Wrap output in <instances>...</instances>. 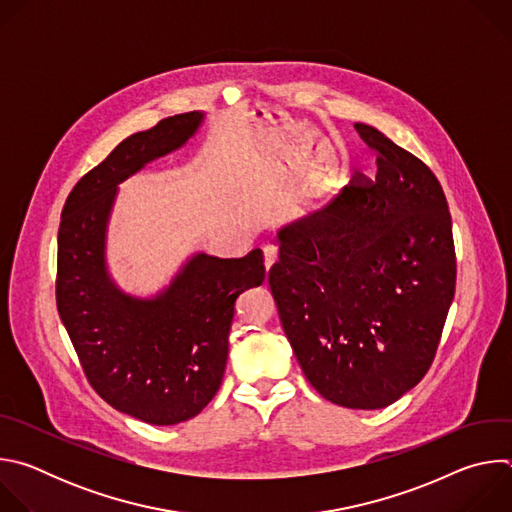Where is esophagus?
<instances>
[{
    "label": "esophagus",
    "instance_id": "esophagus-1",
    "mask_svg": "<svg viewBox=\"0 0 512 512\" xmlns=\"http://www.w3.org/2000/svg\"><path fill=\"white\" fill-rule=\"evenodd\" d=\"M263 259H265V269L269 271L277 261V249L273 245H265L263 247Z\"/></svg>",
    "mask_w": 512,
    "mask_h": 512
}]
</instances>
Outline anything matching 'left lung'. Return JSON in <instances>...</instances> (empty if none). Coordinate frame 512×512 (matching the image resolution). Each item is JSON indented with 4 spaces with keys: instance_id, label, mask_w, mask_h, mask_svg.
Returning <instances> with one entry per match:
<instances>
[{
    "instance_id": "obj_1",
    "label": "left lung",
    "mask_w": 512,
    "mask_h": 512,
    "mask_svg": "<svg viewBox=\"0 0 512 512\" xmlns=\"http://www.w3.org/2000/svg\"><path fill=\"white\" fill-rule=\"evenodd\" d=\"M377 152L322 210L277 233L269 287L310 385L348 409H381L429 371L456 291L448 200L433 172L379 129Z\"/></svg>"
}]
</instances>
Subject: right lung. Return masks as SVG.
I'll use <instances>...</instances> for the list:
<instances>
[{
	"instance_id": "1",
	"label": "right lung",
	"mask_w": 512,
	"mask_h": 512,
	"mask_svg": "<svg viewBox=\"0 0 512 512\" xmlns=\"http://www.w3.org/2000/svg\"><path fill=\"white\" fill-rule=\"evenodd\" d=\"M190 111L123 139L68 194L58 229L56 306L91 387L152 425L198 415L223 383L235 302L265 279L261 249L241 259L194 255L152 300L131 298L105 267L117 184L178 150L202 123Z\"/></svg>"
}]
</instances>
